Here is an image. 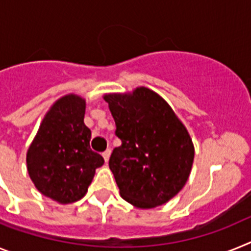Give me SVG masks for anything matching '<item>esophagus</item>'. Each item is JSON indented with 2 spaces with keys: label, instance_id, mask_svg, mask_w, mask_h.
<instances>
[{
  "label": "esophagus",
  "instance_id": "esophagus-1",
  "mask_svg": "<svg viewBox=\"0 0 251 251\" xmlns=\"http://www.w3.org/2000/svg\"><path fill=\"white\" fill-rule=\"evenodd\" d=\"M102 155H103V159L104 162H108V159H110V155H111V149H107L104 150L103 152H102Z\"/></svg>",
  "mask_w": 251,
  "mask_h": 251
}]
</instances>
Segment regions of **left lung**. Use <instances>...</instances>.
<instances>
[{
    "label": "left lung",
    "mask_w": 251,
    "mask_h": 251,
    "mask_svg": "<svg viewBox=\"0 0 251 251\" xmlns=\"http://www.w3.org/2000/svg\"><path fill=\"white\" fill-rule=\"evenodd\" d=\"M121 145L110 156L121 197L139 208L168 202L186 184L195 149L171 106L148 88L106 95Z\"/></svg>",
    "instance_id": "obj_1"
}]
</instances>
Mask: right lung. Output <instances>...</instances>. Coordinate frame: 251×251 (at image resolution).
Returning <instances> with one entry per match:
<instances>
[{
  "label": "right lung",
  "instance_id": "1",
  "mask_svg": "<svg viewBox=\"0 0 251 251\" xmlns=\"http://www.w3.org/2000/svg\"><path fill=\"white\" fill-rule=\"evenodd\" d=\"M84 111L86 102L78 96L60 99L43 120L26 156L35 187L59 203L83 197L96 169L104 163L89 147Z\"/></svg>",
  "mask_w": 251,
  "mask_h": 251
}]
</instances>
